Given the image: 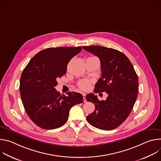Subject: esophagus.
<instances>
[{"instance_id": "1", "label": "esophagus", "mask_w": 161, "mask_h": 161, "mask_svg": "<svg viewBox=\"0 0 161 161\" xmlns=\"http://www.w3.org/2000/svg\"><path fill=\"white\" fill-rule=\"evenodd\" d=\"M83 101L85 103L86 102V94H83Z\"/></svg>"}]
</instances>
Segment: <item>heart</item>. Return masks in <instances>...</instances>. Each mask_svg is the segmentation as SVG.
<instances>
[{"mask_svg":"<svg viewBox=\"0 0 161 161\" xmlns=\"http://www.w3.org/2000/svg\"><path fill=\"white\" fill-rule=\"evenodd\" d=\"M92 57H89V58H92ZM90 86V82L86 80H81L79 83H78V86L80 89L85 90H87L88 88Z\"/></svg>","mask_w":161,"mask_h":161,"instance_id":"obj_1","label":"heart"}]
</instances>
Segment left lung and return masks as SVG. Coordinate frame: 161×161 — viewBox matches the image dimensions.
Returning a JSON list of instances; mask_svg holds the SVG:
<instances>
[{
  "mask_svg": "<svg viewBox=\"0 0 161 161\" xmlns=\"http://www.w3.org/2000/svg\"><path fill=\"white\" fill-rule=\"evenodd\" d=\"M101 61V78L95 85V93L108 94L99 101L93 94L86 99L95 105V111L86 117L88 123L102 130H109L120 125L129 117L137 97L138 78L129 59L123 53L101 46L83 47Z\"/></svg>",
  "mask_w": 161,
  "mask_h": 161,
  "instance_id": "left-lung-1",
  "label": "left lung"
}]
</instances>
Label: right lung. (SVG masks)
Returning a JSON list of instances; mask_svg holds the SVG:
<instances>
[{"label":"right lung","mask_w":161,"mask_h":161,"mask_svg":"<svg viewBox=\"0 0 161 161\" xmlns=\"http://www.w3.org/2000/svg\"><path fill=\"white\" fill-rule=\"evenodd\" d=\"M81 50V47L44 49L23 71L21 99L28 116L38 127L54 129L62 126L71 108L83 103L81 94L69 92L67 96L61 95L55 88L58 85L57 80L65 75L69 62Z\"/></svg>","instance_id":"1"}]
</instances>
